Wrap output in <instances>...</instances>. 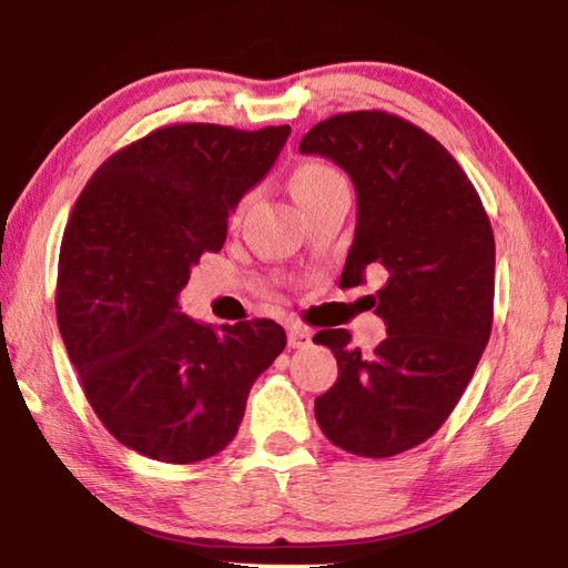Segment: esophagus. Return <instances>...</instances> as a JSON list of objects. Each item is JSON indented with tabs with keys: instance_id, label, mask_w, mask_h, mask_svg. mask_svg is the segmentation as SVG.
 Wrapping results in <instances>:
<instances>
[{
	"instance_id": "1",
	"label": "esophagus",
	"mask_w": 568,
	"mask_h": 568,
	"mask_svg": "<svg viewBox=\"0 0 568 568\" xmlns=\"http://www.w3.org/2000/svg\"><path fill=\"white\" fill-rule=\"evenodd\" d=\"M311 343H313V333L303 328V325L293 323L291 328H287V345H291V348H307Z\"/></svg>"
}]
</instances>
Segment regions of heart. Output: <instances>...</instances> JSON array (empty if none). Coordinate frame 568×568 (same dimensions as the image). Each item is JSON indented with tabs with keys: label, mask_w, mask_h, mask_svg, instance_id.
Returning <instances> with one entry per match:
<instances>
[{
	"label": "heart",
	"mask_w": 568,
	"mask_h": 568,
	"mask_svg": "<svg viewBox=\"0 0 568 568\" xmlns=\"http://www.w3.org/2000/svg\"><path fill=\"white\" fill-rule=\"evenodd\" d=\"M338 182H343V178L331 165H325V162H318V160H307L293 170L291 190L297 203H305V200H311L318 195V192L338 185Z\"/></svg>",
	"instance_id": "obj_1"
}]
</instances>
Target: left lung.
I'll return each mask as SVG.
<instances>
[{
	"label": "left lung",
	"mask_w": 568,
	"mask_h": 568,
	"mask_svg": "<svg viewBox=\"0 0 568 568\" xmlns=\"http://www.w3.org/2000/svg\"><path fill=\"white\" fill-rule=\"evenodd\" d=\"M303 155L333 160L355 187V235L341 281L371 295L386 341L371 355L343 328L321 331L338 361L335 386L315 398V420L335 446L386 458L423 444L456 408L494 321V230L454 155L416 124L381 110L323 120Z\"/></svg>",
	"instance_id": "8db88e82"
}]
</instances>
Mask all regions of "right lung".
<instances>
[{
  "label": "right lung",
  "instance_id": "obj_1",
  "mask_svg": "<svg viewBox=\"0 0 568 568\" xmlns=\"http://www.w3.org/2000/svg\"><path fill=\"white\" fill-rule=\"evenodd\" d=\"M291 128L170 124L114 152L74 203L60 247L57 323L102 426L162 464L223 450L255 378L285 348L275 321L197 323L178 295Z\"/></svg>",
  "mask_w": 568,
  "mask_h": 568
}]
</instances>
